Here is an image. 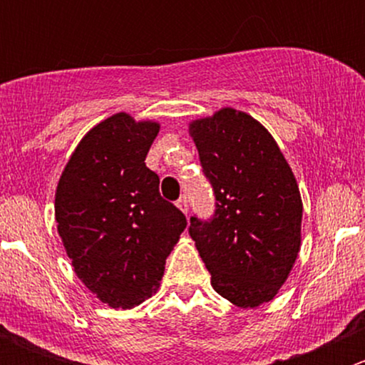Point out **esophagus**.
I'll use <instances>...</instances> for the list:
<instances>
[{
	"label": "esophagus",
	"mask_w": 365,
	"mask_h": 365,
	"mask_svg": "<svg viewBox=\"0 0 365 365\" xmlns=\"http://www.w3.org/2000/svg\"><path fill=\"white\" fill-rule=\"evenodd\" d=\"M176 206L187 215V212H189V201H187V197H180V200L176 201Z\"/></svg>",
	"instance_id": "1"
}]
</instances>
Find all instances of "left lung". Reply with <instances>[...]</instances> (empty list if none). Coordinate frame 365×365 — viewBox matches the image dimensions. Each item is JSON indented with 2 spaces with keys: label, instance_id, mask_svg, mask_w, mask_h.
Wrapping results in <instances>:
<instances>
[{
  "label": "left lung",
  "instance_id": "left-lung-1",
  "mask_svg": "<svg viewBox=\"0 0 365 365\" xmlns=\"http://www.w3.org/2000/svg\"><path fill=\"white\" fill-rule=\"evenodd\" d=\"M215 192L210 222L190 219L189 233L212 286L237 307L274 300L302 244V196L270 132L251 114L222 108L189 123Z\"/></svg>",
  "mask_w": 365,
  "mask_h": 365
}]
</instances>
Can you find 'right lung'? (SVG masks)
Here are the masks:
<instances>
[{"instance_id":"right-lung-1","label":"right lung","mask_w":365,"mask_h":365,"mask_svg":"<svg viewBox=\"0 0 365 365\" xmlns=\"http://www.w3.org/2000/svg\"><path fill=\"white\" fill-rule=\"evenodd\" d=\"M160 130L155 120L116 113L84 134L54 194V217L73 272L114 309L157 293L185 215L162 200L145 159Z\"/></svg>"}]
</instances>
